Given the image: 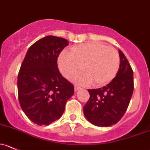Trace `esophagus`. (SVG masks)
Listing matches in <instances>:
<instances>
[{
    "label": "esophagus",
    "instance_id": "34e87169",
    "mask_svg": "<svg viewBox=\"0 0 150 150\" xmlns=\"http://www.w3.org/2000/svg\"><path fill=\"white\" fill-rule=\"evenodd\" d=\"M74 89H75V91H78V90L80 89V88L78 87V86H75V88H74Z\"/></svg>",
    "mask_w": 150,
    "mask_h": 150
}]
</instances>
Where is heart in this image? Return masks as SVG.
<instances>
[{
  "label": "heart",
  "mask_w": 150,
  "mask_h": 150,
  "mask_svg": "<svg viewBox=\"0 0 150 150\" xmlns=\"http://www.w3.org/2000/svg\"><path fill=\"white\" fill-rule=\"evenodd\" d=\"M120 66V57L114 48L98 42H88L72 47L71 54L63 52L58 58L62 75L72 80L83 70L86 73L75 81L82 86L93 82L96 86L108 84L116 77Z\"/></svg>",
  "instance_id": "heart-1"
}]
</instances>
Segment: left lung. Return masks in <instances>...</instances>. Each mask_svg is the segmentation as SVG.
<instances>
[{
	"mask_svg": "<svg viewBox=\"0 0 150 150\" xmlns=\"http://www.w3.org/2000/svg\"><path fill=\"white\" fill-rule=\"evenodd\" d=\"M119 54L120 66L111 83L98 89H88L90 99L83 107V113L87 120L97 127L116 124L125 113L133 93V70L120 50Z\"/></svg>",
	"mask_w": 150,
	"mask_h": 150,
	"instance_id": "left-lung-1",
	"label": "left lung"
}]
</instances>
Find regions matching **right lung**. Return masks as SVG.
I'll return each instance as SVG.
<instances>
[{
  "mask_svg": "<svg viewBox=\"0 0 150 150\" xmlns=\"http://www.w3.org/2000/svg\"><path fill=\"white\" fill-rule=\"evenodd\" d=\"M63 38L47 36L27 50L18 75L20 105L37 125H49L62 116L74 86L61 75L57 58L69 45Z\"/></svg>",
  "mask_w": 150,
  "mask_h": 150,
  "instance_id": "obj_1",
  "label": "right lung"
}]
</instances>
